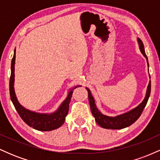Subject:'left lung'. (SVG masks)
<instances>
[{
  "instance_id": "left-lung-1",
  "label": "left lung",
  "mask_w": 160,
  "mask_h": 160,
  "mask_svg": "<svg viewBox=\"0 0 160 160\" xmlns=\"http://www.w3.org/2000/svg\"><path fill=\"white\" fill-rule=\"evenodd\" d=\"M138 42L139 48H140L141 52L143 54V56L146 58L147 62H148V67H149L148 57H147V55L144 51V44H143L142 41H141L140 38H138ZM150 89H151V84H150V80L149 84H148V89H147L146 96H145L144 101H143L138 107L131 110V111L126 112V113H123V114H120L119 116H117V117H113L102 114V113L98 111V108H96V105H95L94 98H93L92 95L90 90H89L88 88H86V89H87L88 91V97H89L91 111L92 115L94 116L95 122H96L101 127L104 128H109V129H121V128H124L131 126L132 124H133L134 122L140 117L141 114L142 113L143 111H144L145 106H146L147 103H148V98H149L150 97Z\"/></svg>"
}]
</instances>
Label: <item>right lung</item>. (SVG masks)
Returning <instances> with one entry per match:
<instances>
[{"mask_svg": "<svg viewBox=\"0 0 160 160\" xmlns=\"http://www.w3.org/2000/svg\"><path fill=\"white\" fill-rule=\"evenodd\" d=\"M15 60H16V49L14 50V55L11 62V75L10 78V98L13 104L14 107L17 111L21 118L24 122L29 126L38 131H52L59 128L65 120L66 116L68 113L69 103L71 102V96L75 88L78 87V86L74 89L69 91L68 95L65 100L62 102L60 107L56 112L52 113H40L29 111L26 109L18 102L16 96L15 90H14V70H15Z\"/></svg>", "mask_w": 160, "mask_h": 160, "instance_id": "add662e5", "label": "right lung"}]
</instances>
